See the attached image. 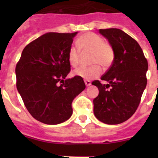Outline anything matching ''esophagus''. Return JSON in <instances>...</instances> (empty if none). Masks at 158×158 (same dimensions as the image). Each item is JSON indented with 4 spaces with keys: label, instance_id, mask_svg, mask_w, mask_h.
<instances>
[{
    "label": "esophagus",
    "instance_id": "34e87169",
    "mask_svg": "<svg viewBox=\"0 0 158 158\" xmlns=\"http://www.w3.org/2000/svg\"><path fill=\"white\" fill-rule=\"evenodd\" d=\"M85 84L86 86H89V85H91V82L89 80H85Z\"/></svg>",
    "mask_w": 158,
    "mask_h": 158
}]
</instances>
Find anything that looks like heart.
<instances>
[{
	"mask_svg": "<svg viewBox=\"0 0 158 158\" xmlns=\"http://www.w3.org/2000/svg\"><path fill=\"white\" fill-rule=\"evenodd\" d=\"M76 46L71 47L68 52V60L73 67H76L79 63L81 53L91 52L90 64L87 68H79L73 72V75L86 80L97 78L102 73V67L108 69L114 60V49L111 44L105 42L99 35L92 32H87L81 35L76 40Z\"/></svg>",
	"mask_w": 158,
	"mask_h": 158,
	"instance_id": "1",
	"label": "heart"
}]
</instances>
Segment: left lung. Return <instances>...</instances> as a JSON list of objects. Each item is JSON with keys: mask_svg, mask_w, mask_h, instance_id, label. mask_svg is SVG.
I'll return each mask as SVG.
<instances>
[{"mask_svg": "<svg viewBox=\"0 0 158 158\" xmlns=\"http://www.w3.org/2000/svg\"><path fill=\"white\" fill-rule=\"evenodd\" d=\"M114 49V60L99 80L92 82L99 89L93 100L94 114L102 122L118 125L130 118L141 102L147 85L148 60L135 39L117 28L100 29Z\"/></svg>", "mask_w": 158, "mask_h": 158, "instance_id": "obj_1", "label": "left lung"}]
</instances>
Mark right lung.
Returning a JSON list of instances; mask_svg holds the SVG:
<instances>
[{"label": "right lung", "instance_id": "1", "mask_svg": "<svg viewBox=\"0 0 158 158\" xmlns=\"http://www.w3.org/2000/svg\"><path fill=\"white\" fill-rule=\"evenodd\" d=\"M75 33H47L25 47L16 65L17 89L30 114L47 125L73 114L72 102L85 89L82 78L65 80L70 72L68 52Z\"/></svg>", "mask_w": 158, "mask_h": 158}]
</instances>
